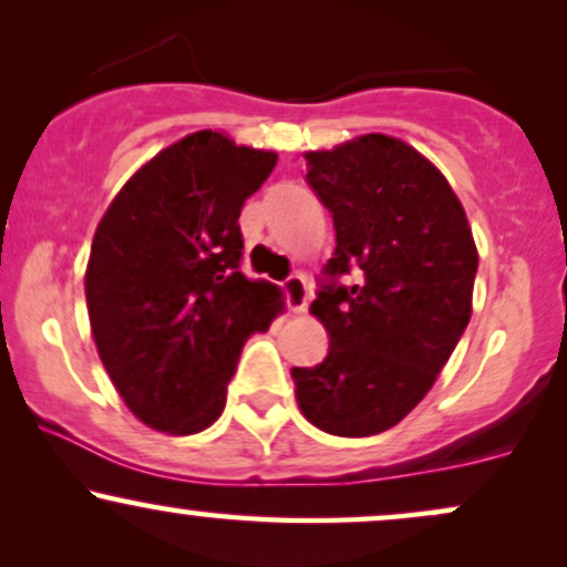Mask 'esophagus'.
Here are the masks:
<instances>
[{
	"label": "esophagus",
	"mask_w": 567,
	"mask_h": 567,
	"mask_svg": "<svg viewBox=\"0 0 567 567\" xmlns=\"http://www.w3.org/2000/svg\"><path fill=\"white\" fill-rule=\"evenodd\" d=\"M282 292L285 301H288V309L292 313H303L306 311V301H309V285L301 275H290L282 282Z\"/></svg>",
	"instance_id": "obj_1"
}]
</instances>
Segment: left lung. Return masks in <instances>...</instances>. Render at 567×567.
<instances>
[{
    "mask_svg": "<svg viewBox=\"0 0 567 567\" xmlns=\"http://www.w3.org/2000/svg\"><path fill=\"white\" fill-rule=\"evenodd\" d=\"M306 168L336 224L311 303L330 351L290 374L311 425L364 439L404 420L452 357L473 313L478 250L446 176L395 136L306 153Z\"/></svg>",
    "mask_w": 567,
    "mask_h": 567,
    "instance_id": "obj_1",
    "label": "left lung"
}]
</instances>
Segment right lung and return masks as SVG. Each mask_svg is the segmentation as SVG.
I'll return each instance as SVG.
<instances>
[{
	"label": "right lung",
	"instance_id": "add662e5",
	"mask_svg": "<svg viewBox=\"0 0 567 567\" xmlns=\"http://www.w3.org/2000/svg\"><path fill=\"white\" fill-rule=\"evenodd\" d=\"M275 166V153L195 132L147 161L97 224L92 336L115 391L155 431L214 425L245 340L282 309L277 285L240 271L237 224Z\"/></svg>",
	"mask_w": 567,
	"mask_h": 567
}]
</instances>
